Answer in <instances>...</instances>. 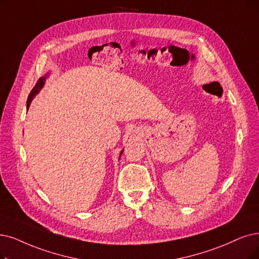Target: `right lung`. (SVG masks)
I'll return each instance as SVG.
<instances>
[{
	"mask_svg": "<svg viewBox=\"0 0 259 259\" xmlns=\"http://www.w3.org/2000/svg\"><path fill=\"white\" fill-rule=\"evenodd\" d=\"M45 79H46V77H41V78H39V80L37 81V84L35 85V87L33 88V90L30 91V94H29L28 99H27V103H26L27 109H28V107H29V105H30V102H32L33 98L35 97V95H36L37 92L39 91V89L42 88V86H44V84H45Z\"/></svg>",
	"mask_w": 259,
	"mask_h": 259,
	"instance_id": "right-lung-1",
	"label": "right lung"
}]
</instances>
